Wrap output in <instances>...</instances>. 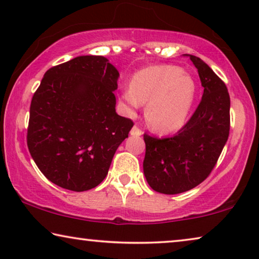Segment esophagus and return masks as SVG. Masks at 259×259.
<instances>
[{"label": "esophagus", "instance_id": "esophagus-1", "mask_svg": "<svg viewBox=\"0 0 259 259\" xmlns=\"http://www.w3.org/2000/svg\"><path fill=\"white\" fill-rule=\"evenodd\" d=\"M131 135L132 137H140V135H142V131L139 128L138 126H134L132 130H131Z\"/></svg>", "mask_w": 259, "mask_h": 259}]
</instances>
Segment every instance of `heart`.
Segmentation results:
<instances>
[{
	"instance_id": "1",
	"label": "heart",
	"mask_w": 259,
	"mask_h": 259,
	"mask_svg": "<svg viewBox=\"0 0 259 259\" xmlns=\"http://www.w3.org/2000/svg\"><path fill=\"white\" fill-rule=\"evenodd\" d=\"M196 96V82L177 66H152L139 70L131 87L121 89L120 101L128 112L147 103L146 119L157 132L168 133L185 124Z\"/></svg>"
}]
</instances>
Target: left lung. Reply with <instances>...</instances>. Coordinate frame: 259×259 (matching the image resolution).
<instances>
[{"instance_id":"obj_1","label":"left lung","mask_w":259,"mask_h":259,"mask_svg":"<svg viewBox=\"0 0 259 259\" xmlns=\"http://www.w3.org/2000/svg\"><path fill=\"white\" fill-rule=\"evenodd\" d=\"M190 60L204 87L196 112L174 137L143 135V174L150 188L164 194L186 192L204 182L229 135L230 98L226 84L207 63L194 55Z\"/></svg>"}]
</instances>
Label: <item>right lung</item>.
Listing matches in <instances>:
<instances>
[{
  "instance_id": "1",
  "label": "right lung",
  "mask_w": 259,
  "mask_h": 259,
  "mask_svg": "<svg viewBox=\"0 0 259 259\" xmlns=\"http://www.w3.org/2000/svg\"><path fill=\"white\" fill-rule=\"evenodd\" d=\"M119 71L101 55H81L44 75L30 107L27 147L47 180L82 192L106 177L128 138L131 119L116 112Z\"/></svg>"
}]
</instances>
